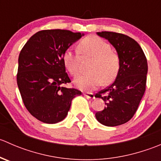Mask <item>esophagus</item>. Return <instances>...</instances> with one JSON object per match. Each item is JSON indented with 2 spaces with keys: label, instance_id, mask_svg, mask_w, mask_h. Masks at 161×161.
<instances>
[{
  "label": "esophagus",
  "instance_id": "1",
  "mask_svg": "<svg viewBox=\"0 0 161 161\" xmlns=\"http://www.w3.org/2000/svg\"><path fill=\"white\" fill-rule=\"evenodd\" d=\"M83 95L85 96V97H86L87 98L92 99V100L95 99V96H94V94L92 93V92H83Z\"/></svg>",
  "mask_w": 161,
  "mask_h": 161
}]
</instances>
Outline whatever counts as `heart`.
<instances>
[{
  "instance_id": "heart-1",
  "label": "heart",
  "mask_w": 161,
  "mask_h": 161,
  "mask_svg": "<svg viewBox=\"0 0 161 161\" xmlns=\"http://www.w3.org/2000/svg\"><path fill=\"white\" fill-rule=\"evenodd\" d=\"M79 52L82 57L93 58L90 67V74L80 75L74 79L76 86L82 90H95L103 81L108 83L114 79L119 69L118 56L111 51L108 43L95 36L86 37L79 44ZM63 62L68 71L76 75L79 71L80 56L71 49L65 50Z\"/></svg>"
}]
</instances>
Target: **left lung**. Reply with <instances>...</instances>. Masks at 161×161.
<instances>
[{
  "instance_id": "left-lung-1",
  "label": "left lung",
  "mask_w": 161,
  "mask_h": 161,
  "mask_svg": "<svg viewBox=\"0 0 161 161\" xmlns=\"http://www.w3.org/2000/svg\"><path fill=\"white\" fill-rule=\"evenodd\" d=\"M97 34L115 48L119 69L114 82L95 95L106 104L95 116L103 125H120L132 118L144 95L148 71L147 58L139 43L128 36L113 32Z\"/></svg>"
}]
</instances>
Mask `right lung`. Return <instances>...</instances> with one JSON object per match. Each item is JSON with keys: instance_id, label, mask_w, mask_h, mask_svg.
<instances>
[{"instance_id": "right-lung-1", "label": "right lung", "mask_w": 161, "mask_h": 161, "mask_svg": "<svg viewBox=\"0 0 161 161\" xmlns=\"http://www.w3.org/2000/svg\"><path fill=\"white\" fill-rule=\"evenodd\" d=\"M83 36L69 30H42L32 36L21 50L18 86L26 109L39 121L55 124L64 120L72 99L82 94L63 86L71 82L63 55Z\"/></svg>"}]
</instances>
